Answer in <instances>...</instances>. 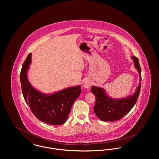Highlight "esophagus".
<instances>
[{
  "label": "esophagus",
  "instance_id": "obj_1",
  "mask_svg": "<svg viewBox=\"0 0 159 159\" xmlns=\"http://www.w3.org/2000/svg\"><path fill=\"white\" fill-rule=\"evenodd\" d=\"M91 83L88 81V80H86L85 81L84 83H83V86L84 88H86V89H89L91 88Z\"/></svg>",
  "mask_w": 159,
  "mask_h": 159
}]
</instances>
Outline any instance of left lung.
Returning <instances> with one entry per match:
<instances>
[{
  "mask_svg": "<svg viewBox=\"0 0 159 159\" xmlns=\"http://www.w3.org/2000/svg\"><path fill=\"white\" fill-rule=\"evenodd\" d=\"M131 57L139 76L138 86L132 95L125 98H114L109 97L105 90L100 87L93 86L91 88V92L95 95L96 98L95 105L93 107L94 113L103 121L112 122L120 119L131 110L136 103L141 89V70L138 59L135 56Z\"/></svg>",
  "mask_w": 159,
  "mask_h": 159,
  "instance_id": "1",
  "label": "left lung"
}]
</instances>
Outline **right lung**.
<instances>
[{
	"instance_id": "1",
	"label": "right lung",
	"mask_w": 159,
	"mask_h": 159,
	"mask_svg": "<svg viewBox=\"0 0 159 159\" xmlns=\"http://www.w3.org/2000/svg\"><path fill=\"white\" fill-rule=\"evenodd\" d=\"M31 56V53L27 56L20 73L24 100L40 121L53 125H62L67 120L73 102L80 95L81 86L70 87L49 94L37 90L30 84L27 78Z\"/></svg>"
}]
</instances>
